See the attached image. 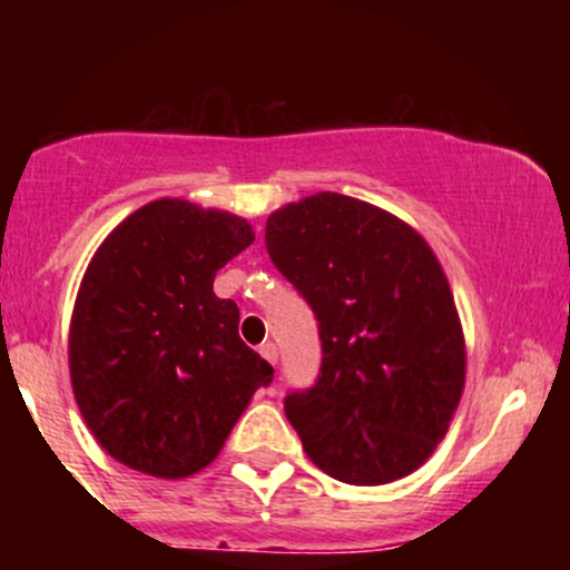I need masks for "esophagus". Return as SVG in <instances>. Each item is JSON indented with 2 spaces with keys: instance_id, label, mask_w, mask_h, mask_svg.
Here are the masks:
<instances>
[{
  "instance_id": "esophagus-1",
  "label": "esophagus",
  "mask_w": 570,
  "mask_h": 570,
  "mask_svg": "<svg viewBox=\"0 0 570 570\" xmlns=\"http://www.w3.org/2000/svg\"><path fill=\"white\" fill-rule=\"evenodd\" d=\"M259 353H263L265 362H271V364L278 362V348H276V345H273V343H263V345H259Z\"/></svg>"
}]
</instances>
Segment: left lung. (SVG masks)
I'll return each instance as SVG.
<instances>
[{
  "mask_svg": "<svg viewBox=\"0 0 570 570\" xmlns=\"http://www.w3.org/2000/svg\"><path fill=\"white\" fill-rule=\"evenodd\" d=\"M265 246L316 313L322 370L284 410L322 472L385 485L448 434L466 345L431 246L394 214L318 193L267 217Z\"/></svg>",
  "mask_w": 570,
  "mask_h": 570,
  "instance_id": "obj_1",
  "label": "left lung"
}]
</instances>
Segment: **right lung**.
Returning a JSON list of instances; mask_svg holds the SVG:
<instances>
[{
	"instance_id": "right-lung-1",
	"label": "right lung",
	"mask_w": 570,
	"mask_h": 570,
	"mask_svg": "<svg viewBox=\"0 0 570 570\" xmlns=\"http://www.w3.org/2000/svg\"><path fill=\"white\" fill-rule=\"evenodd\" d=\"M254 230L179 198L141 206L90 259L69 326L77 407L115 461L181 480L206 469L273 367L238 335L214 276Z\"/></svg>"
}]
</instances>
